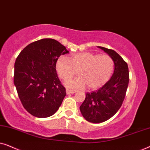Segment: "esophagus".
Listing matches in <instances>:
<instances>
[{"label":"esophagus","mask_w":150,"mask_h":150,"mask_svg":"<svg viewBox=\"0 0 150 150\" xmlns=\"http://www.w3.org/2000/svg\"><path fill=\"white\" fill-rule=\"evenodd\" d=\"M76 91H71V90H69V89H66V93L67 95H69V94H71V93H74Z\"/></svg>","instance_id":"obj_1"}]
</instances>
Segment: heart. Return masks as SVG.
<instances>
[{"mask_svg": "<svg viewBox=\"0 0 150 150\" xmlns=\"http://www.w3.org/2000/svg\"><path fill=\"white\" fill-rule=\"evenodd\" d=\"M113 69L114 62L110 56L89 52L74 54L69 59L60 57L56 63V70L61 79L66 81L74 76L77 71L79 77L64 83L71 89L85 87L89 90L97 89L109 80Z\"/></svg>", "mask_w": 150, "mask_h": 150, "instance_id": "obj_1", "label": "heart"}]
</instances>
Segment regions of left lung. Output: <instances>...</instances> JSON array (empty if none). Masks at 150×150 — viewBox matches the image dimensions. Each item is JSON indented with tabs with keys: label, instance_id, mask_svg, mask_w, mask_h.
<instances>
[{
	"label": "left lung",
	"instance_id": "left-lung-1",
	"mask_svg": "<svg viewBox=\"0 0 150 150\" xmlns=\"http://www.w3.org/2000/svg\"><path fill=\"white\" fill-rule=\"evenodd\" d=\"M111 57L114 71L110 79L96 91L86 93L80 106L82 115L88 122L102 123L112 117L124 101L129 83L128 67L126 61L115 51L98 46Z\"/></svg>",
	"mask_w": 150,
	"mask_h": 150
}]
</instances>
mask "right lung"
Returning a JSON list of instances; mask_svg holds the SVG:
<instances>
[{"mask_svg":"<svg viewBox=\"0 0 150 150\" xmlns=\"http://www.w3.org/2000/svg\"><path fill=\"white\" fill-rule=\"evenodd\" d=\"M69 53L53 39H42L21 51L14 65V85L24 108L36 117L52 116L60 107L65 89L56 71L61 55Z\"/></svg>","mask_w":150,"mask_h":150,"instance_id":"add662e5","label":"right lung"}]
</instances>
